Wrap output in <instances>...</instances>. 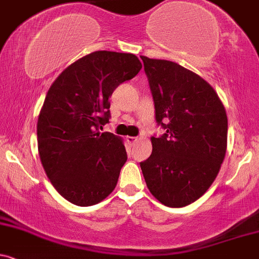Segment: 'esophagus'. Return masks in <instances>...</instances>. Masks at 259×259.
Wrapping results in <instances>:
<instances>
[{
	"label": "esophagus",
	"mask_w": 259,
	"mask_h": 259,
	"mask_svg": "<svg viewBox=\"0 0 259 259\" xmlns=\"http://www.w3.org/2000/svg\"><path fill=\"white\" fill-rule=\"evenodd\" d=\"M126 141L130 143V144H135V143L138 142V138L137 137H126Z\"/></svg>",
	"instance_id": "1"
}]
</instances>
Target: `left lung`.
Returning a JSON list of instances; mask_svg holds the SVG:
<instances>
[{
  "label": "left lung",
  "mask_w": 259,
  "mask_h": 259,
  "mask_svg": "<svg viewBox=\"0 0 259 259\" xmlns=\"http://www.w3.org/2000/svg\"><path fill=\"white\" fill-rule=\"evenodd\" d=\"M165 133L151 137L153 151L141 162L150 193L168 207L196 201L213 183L227 151L226 109L211 84L169 60L142 57Z\"/></svg>",
  "instance_id": "1"
}]
</instances>
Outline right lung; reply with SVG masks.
Masks as SVG:
<instances>
[{
	"label": "right lung",
	"instance_id": "add662e5",
	"mask_svg": "<svg viewBox=\"0 0 259 259\" xmlns=\"http://www.w3.org/2000/svg\"><path fill=\"white\" fill-rule=\"evenodd\" d=\"M141 69L135 54L93 52L48 90L37 121L39 159L53 187L74 205H96L116 187L126 149L122 139L99 128L111 117L112 92Z\"/></svg>",
	"mask_w": 259,
	"mask_h": 259
}]
</instances>
